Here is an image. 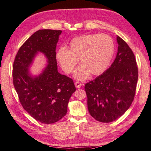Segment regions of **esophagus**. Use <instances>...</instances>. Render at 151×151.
I'll list each match as a JSON object with an SVG mask.
<instances>
[{
    "label": "esophagus",
    "mask_w": 151,
    "mask_h": 151,
    "mask_svg": "<svg viewBox=\"0 0 151 151\" xmlns=\"http://www.w3.org/2000/svg\"><path fill=\"white\" fill-rule=\"evenodd\" d=\"M82 86V84H81L80 82H79V81H76L75 83V86L76 88H80Z\"/></svg>",
    "instance_id": "1"
}]
</instances>
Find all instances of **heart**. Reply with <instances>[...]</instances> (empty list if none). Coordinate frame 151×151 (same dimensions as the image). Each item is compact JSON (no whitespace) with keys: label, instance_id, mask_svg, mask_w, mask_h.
<instances>
[{"label":"heart","instance_id":"1","mask_svg":"<svg viewBox=\"0 0 151 151\" xmlns=\"http://www.w3.org/2000/svg\"><path fill=\"white\" fill-rule=\"evenodd\" d=\"M115 53L113 40L107 34H88L77 36L69 44L68 50L60 47L56 59L62 70L70 73L80 59L81 65L74 72L79 80L88 78L90 73L100 75L109 67Z\"/></svg>","mask_w":151,"mask_h":151}]
</instances>
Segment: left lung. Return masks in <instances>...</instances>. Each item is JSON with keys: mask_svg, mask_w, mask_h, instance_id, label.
Listing matches in <instances>:
<instances>
[{"mask_svg": "<svg viewBox=\"0 0 151 151\" xmlns=\"http://www.w3.org/2000/svg\"><path fill=\"white\" fill-rule=\"evenodd\" d=\"M117 42V54L110 68L85 85L89 112L102 123L117 120L130 107L138 80L133 51L118 36Z\"/></svg>", "mask_w": 151, "mask_h": 151, "instance_id": "obj_1", "label": "left lung"}]
</instances>
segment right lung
<instances>
[{
	"label": "right lung",
	"mask_w": 151,
	"mask_h": 151,
	"mask_svg": "<svg viewBox=\"0 0 151 151\" xmlns=\"http://www.w3.org/2000/svg\"><path fill=\"white\" fill-rule=\"evenodd\" d=\"M62 30L44 29L34 33L20 47L13 63L12 78L21 105L39 122L52 124L67 113L69 100L76 91L71 78L58 71L55 48ZM39 52L48 65L38 76L29 68Z\"/></svg>",
	"instance_id": "obj_1"
}]
</instances>
